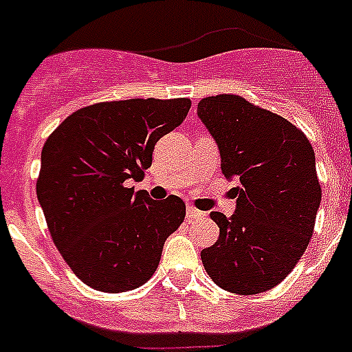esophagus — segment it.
<instances>
[{
	"label": "esophagus",
	"mask_w": 352,
	"mask_h": 352,
	"mask_svg": "<svg viewBox=\"0 0 352 352\" xmlns=\"http://www.w3.org/2000/svg\"><path fill=\"white\" fill-rule=\"evenodd\" d=\"M203 211H199L197 208H194L190 204V206H186V219L188 220H194V219H199V217H203Z\"/></svg>",
	"instance_id": "esophagus-1"
}]
</instances>
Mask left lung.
<instances>
[{"label": "left lung", "instance_id": "obj_1", "mask_svg": "<svg viewBox=\"0 0 352 352\" xmlns=\"http://www.w3.org/2000/svg\"><path fill=\"white\" fill-rule=\"evenodd\" d=\"M197 116L220 151L227 179L239 183L236 211H211L217 243L201 252L219 287L257 294L280 284L312 238L321 204L312 144L300 129L238 95L203 98Z\"/></svg>", "mask_w": 352, "mask_h": 352}]
</instances>
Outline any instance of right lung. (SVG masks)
Segmentation results:
<instances>
[{
  "instance_id": "obj_1",
  "label": "right lung",
  "mask_w": 352,
  "mask_h": 352,
  "mask_svg": "<svg viewBox=\"0 0 352 352\" xmlns=\"http://www.w3.org/2000/svg\"><path fill=\"white\" fill-rule=\"evenodd\" d=\"M188 109V98L100 102L70 114L43 144L36 197L65 263L89 287L132 291L157 272L185 203L153 201L125 182L144 176L157 141Z\"/></svg>"
}]
</instances>
